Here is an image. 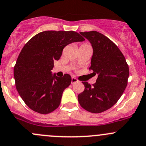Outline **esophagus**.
<instances>
[{
    "label": "esophagus",
    "mask_w": 146,
    "mask_h": 146,
    "mask_svg": "<svg viewBox=\"0 0 146 146\" xmlns=\"http://www.w3.org/2000/svg\"><path fill=\"white\" fill-rule=\"evenodd\" d=\"M78 79L77 78H74V77H73L71 78V84L72 85H73V84H74V83H76V82H78Z\"/></svg>",
    "instance_id": "34e87169"
}]
</instances>
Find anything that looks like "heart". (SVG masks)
<instances>
[{
  "instance_id": "1",
  "label": "heart",
  "mask_w": 146,
  "mask_h": 146,
  "mask_svg": "<svg viewBox=\"0 0 146 146\" xmlns=\"http://www.w3.org/2000/svg\"><path fill=\"white\" fill-rule=\"evenodd\" d=\"M81 46H90V45H88V44H83V45H81Z\"/></svg>"
}]
</instances>
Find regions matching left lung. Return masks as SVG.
Segmentation results:
<instances>
[{"label": "left lung", "instance_id": "obj_1", "mask_svg": "<svg viewBox=\"0 0 146 146\" xmlns=\"http://www.w3.org/2000/svg\"><path fill=\"white\" fill-rule=\"evenodd\" d=\"M93 48L90 70L97 73L96 82L92 86L82 82L85 90L78 96L84 109L99 113L109 109L117 103L127 85L129 66L117 46L99 32H80Z\"/></svg>", "mask_w": 146, "mask_h": 146}]
</instances>
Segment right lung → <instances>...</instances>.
I'll use <instances>...</instances> for the list:
<instances>
[{
	"label": "right lung",
	"instance_id": "add662e5",
	"mask_svg": "<svg viewBox=\"0 0 146 146\" xmlns=\"http://www.w3.org/2000/svg\"><path fill=\"white\" fill-rule=\"evenodd\" d=\"M84 40L73 31H46L36 34L24 46L14 67V78L18 93L31 109L48 114L59 107L71 77L52 74L54 61L60 59L63 49L68 44Z\"/></svg>",
	"mask_w": 146,
	"mask_h": 146
}]
</instances>
